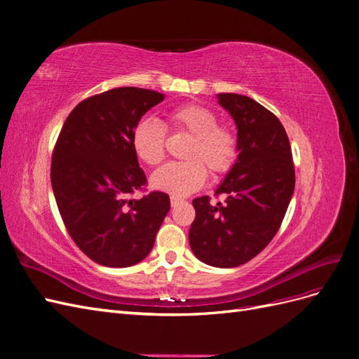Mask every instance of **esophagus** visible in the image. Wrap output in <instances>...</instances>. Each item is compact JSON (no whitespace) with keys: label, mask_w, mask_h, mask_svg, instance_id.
Instances as JSON below:
<instances>
[{"label":"esophagus","mask_w":359,"mask_h":359,"mask_svg":"<svg viewBox=\"0 0 359 359\" xmlns=\"http://www.w3.org/2000/svg\"><path fill=\"white\" fill-rule=\"evenodd\" d=\"M182 201L180 199V198H175V196H170V205L172 206H177V205H180Z\"/></svg>","instance_id":"34e87169"}]
</instances>
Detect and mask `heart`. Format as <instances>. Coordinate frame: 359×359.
I'll use <instances>...</instances> for the list:
<instances>
[{
    "mask_svg": "<svg viewBox=\"0 0 359 359\" xmlns=\"http://www.w3.org/2000/svg\"><path fill=\"white\" fill-rule=\"evenodd\" d=\"M166 126L172 132L190 136L184 153L187 161L168 163L151 175V187L175 198L189 196L206 181V169L211 175H222L233 165L236 137L229 128L219 126L208 107L186 104L168 114ZM166 128L154 118L139 119L132 130V148L137 158L148 166H157L165 158Z\"/></svg>",
    "mask_w": 359,
    "mask_h": 359,
    "instance_id": "1",
    "label": "heart"
}]
</instances>
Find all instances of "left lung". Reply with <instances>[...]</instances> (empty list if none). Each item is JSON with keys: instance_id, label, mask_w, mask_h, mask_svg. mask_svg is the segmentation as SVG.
I'll return each instance as SVG.
<instances>
[{"instance_id": "1", "label": "left lung", "mask_w": 359, "mask_h": 359, "mask_svg": "<svg viewBox=\"0 0 359 359\" xmlns=\"http://www.w3.org/2000/svg\"><path fill=\"white\" fill-rule=\"evenodd\" d=\"M236 126L238 158L215 194L193 201L196 219L189 241L194 256L217 268L240 266L271 243L285 219L295 189V170L285 127L247 95L217 94Z\"/></svg>"}]
</instances>
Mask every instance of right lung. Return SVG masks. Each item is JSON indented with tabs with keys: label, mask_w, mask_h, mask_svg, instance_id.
Returning <instances> with one entry per match:
<instances>
[{
	"label": "right lung",
	"mask_w": 359,
	"mask_h": 359,
	"mask_svg": "<svg viewBox=\"0 0 359 359\" xmlns=\"http://www.w3.org/2000/svg\"><path fill=\"white\" fill-rule=\"evenodd\" d=\"M165 95L124 86L90 97L64 123L50 181L72 240L94 262L126 268L144 260L170 210L166 193L127 199L145 186L132 130Z\"/></svg>",
	"instance_id": "right-lung-1"
}]
</instances>
